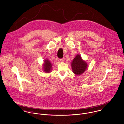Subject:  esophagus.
<instances>
[{
	"label": "esophagus",
	"instance_id": "obj_1",
	"mask_svg": "<svg viewBox=\"0 0 124 124\" xmlns=\"http://www.w3.org/2000/svg\"><path fill=\"white\" fill-rule=\"evenodd\" d=\"M64 61V58L60 59V61L61 62H63Z\"/></svg>",
	"mask_w": 124,
	"mask_h": 124
}]
</instances>
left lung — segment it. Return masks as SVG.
I'll use <instances>...</instances> for the list:
<instances>
[{
    "label": "left lung",
    "instance_id": "left-lung-1",
    "mask_svg": "<svg viewBox=\"0 0 124 124\" xmlns=\"http://www.w3.org/2000/svg\"><path fill=\"white\" fill-rule=\"evenodd\" d=\"M87 63L84 61L79 54H77L73 59L71 63L73 72L76 75H79L83 74L87 68Z\"/></svg>",
    "mask_w": 124,
    "mask_h": 124
}]
</instances>
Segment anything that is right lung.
Here are the masks:
<instances>
[{
  "label": "right lung",
  "mask_w": 124,
  "mask_h": 124,
  "mask_svg": "<svg viewBox=\"0 0 124 124\" xmlns=\"http://www.w3.org/2000/svg\"><path fill=\"white\" fill-rule=\"evenodd\" d=\"M43 66V69L44 72L47 73H49L51 72L52 69V64L48 59H45L44 61V64Z\"/></svg>",
  "instance_id": "add662e5"
}]
</instances>
